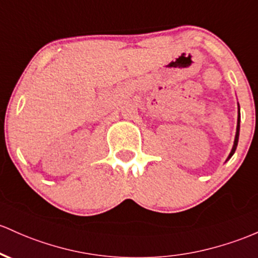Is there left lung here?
I'll return each mask as SVG.
<instances>
[{
  "instance_id": "8db88e82",
  "label": "left lung",
  "mask_w": 258,
  "mask_h": 258,
  "mask_svg": "<svg viewBox=\"0 0 258 258\" xmlns=\"http://www.w3.org/2000/svg\"><path fill=\"white\" fill-rule=\"evenodd\" d=\"M239 132H240V107H239V116H237V126H236V135H235V141H234V146H233V149H231L230 154H229L228 159H230L231 157H233V154L236 151V147H237V142H239ZM226 159V160H228Z\"/></svg>"
}]
</instances>
